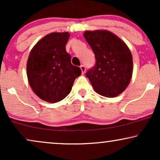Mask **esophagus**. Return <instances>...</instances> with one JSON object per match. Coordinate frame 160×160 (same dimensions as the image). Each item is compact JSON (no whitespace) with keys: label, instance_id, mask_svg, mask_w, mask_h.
Wrapping results in <instances>:
<instances>
[{"label":"esophagus","instance_id":"esophagus-1","mask_svg":"<svg viewBox=\"0 0 160 160\" xmlns=\"http://www.w3.org/2000/svg\"><path fill=\"white\" fill-rule=\"evenodd\" d=\"M80 69H81V71H82V74H84L85 72H86V66H85L84 65H81L80 66Z\"/></svg>","mask_w":160,"mask_h":160}]
</instances>
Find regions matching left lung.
Here are the masks:
<instances>
[{
  "instance_id": "8db88e82",
  "label": "left lung",
  "mask_w": 160,
  "mask_h": 160,
  "mask_svg": "<svg viewBox=\"0 0 160 160\" xmlns=\"http://www.w3.org/2000/svg\"><path fill=\"white\" fill-rule=\"evenodd\" d=\"M83 35L96 59L86 77L99 94L106 98L118 96L125 90L132 77L131 51L120 38L106 30L86 31Z\"/></svg>"
}]
</instances>
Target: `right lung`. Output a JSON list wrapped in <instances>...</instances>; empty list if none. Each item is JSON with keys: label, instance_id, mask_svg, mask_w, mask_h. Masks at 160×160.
<instances>
[{"label": "right lung", "instance_id": "obj_1", "mask_svg": "<svg viewBox=\"0 0 160 160\" xmlns=\"http://www.w3.org/2000/svg\"><path fill=\"white\" fill-rule=\"evenodd\" d=\"M68 32H53L39 40L30 52L26 65L29 86L48 102L63 100L72 90L81 69L71 62L66 45Z\"/></svg>", "mask_w": 160, "mask_h": 160}]
</instances>
